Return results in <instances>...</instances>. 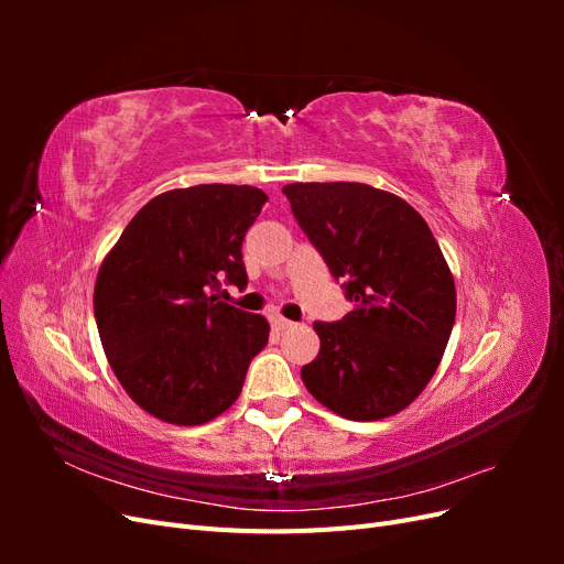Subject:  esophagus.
<instances>
[{
  "instance_id": "obj_1",
  "label": "esophagus",
  "mask_w": 564,
  "mask_h": 564,
  "mask_svg": "<svg viewBox=\"0 0 564 564\" xmlns=\"http://www.w3.org/2000/svg\"><path fill=\"white\" fill-rule=\"evenodd\" d=\"M272 327L280 332H289V329H294L296 324L292 319H284V317H272Z\"/></svg>"
}]
</instances>
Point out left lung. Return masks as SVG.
Segmentation results:
<instances>
[{"label": "left lung", "mask_w": 564, "mask_h": 564, "mask_svg": "<svg viewBox=\"0 0 564 564\" xmlns=\"http://www.w3.org/2000/svg\"><path fill=\"white\" fill-rule=\"evenodd\" d=\"M282 193L352 303L344 319L313 324L319 352L301 369L305 388L350 421L402 412L433 379L456 317L454 278L429 224L365 183H292Z\"/></svg>", "instance_id": "left-lung-1"}]
</instances>
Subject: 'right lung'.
Returning <instances> with one entry per match:
<instances>
[{
    "label": "right lung",
    "mask_w": 564,
    "mask_h": 564,
    "mask_svg": "<svg viewBox=\"0 0 564 564\" xmlns=\"http://www.w3.org/2000/svg\"><path fill=\"white\" fill-rule=\"evenodd\" d=\"M265 202L259 187L226 183L162 193L129 220L100 265V344L148 414L199 425L240 398L270 324L214 292L247 286L242 242Z\"/></svg>",
    "instance_id": "obj_1"
}]
</instances>
